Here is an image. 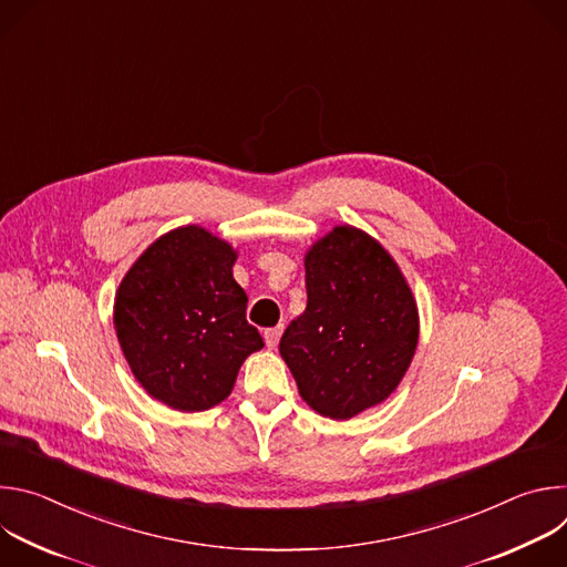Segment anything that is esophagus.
<instances>
[{
  "instance_id": "34e87169",
  "label": "esophagus",
  "mask_w": 567,
  "mask_h": 567,
  "mask_svg": "<svg viewBox=\"0 0 567 567\" xmlns=\"http://www.w3.org/2000/svg\"><path fill=\"white\" fill-rule=\"evenodd\" d=\"M280 334H282V326L265 330V343H267V348H271V350H274V348L278 346V341H280Z\"/></svg>"
}]
</instances>
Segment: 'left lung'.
<instances>
[{
	"label": "left lung",
	"instance_id": "left-lung-1",
	"mask_svg": "<svg viewBox=\"0 0 567 567\" xmlns=\"http://www.w3.org/2000/svg\"><path fill=\"white\" fill-rule=\"evenodd\" d=\"M307 307L280 354L300 396L330 420L381 403L406 374L420 320L411 287L377 239L337 226L305 258Z\"/></svg>",
	"mask_w": 567,
	"mask_h": 567
}]
</instances>
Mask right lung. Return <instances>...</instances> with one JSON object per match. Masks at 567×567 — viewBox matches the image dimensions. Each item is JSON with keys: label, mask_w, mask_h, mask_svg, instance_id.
<instances>
[{"label": "right lung", "mask_w": 567, "mask_h": 567, "mask_svg": "<svg viewBox=\"0 0 567 567\" xmlns=\"http://www.w3.org/2000/svg\"><path fill=\"white\" fill-rule=\"evenodd\" d=\"M235 251L199 226L158 237L123 278L114 326L141 385L171 409L206 411L233 390L262 337L233 278Z\"/></svg>", "instance_id": "1"}]
</instances>
